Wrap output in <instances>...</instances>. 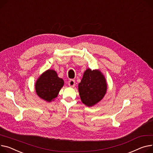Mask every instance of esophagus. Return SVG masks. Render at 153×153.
<instances>
[{
    "mask_svg": "<svg viewBox=\"0 0 153 153\" xmlns=\"http://www.w3.org/2000/svg\"><path fill=\"white\" fill-rule=\"evenodd\" d=\"M68 85L69 87H73L75 86V80H73V79H71L69 80L68 82Z\"/></svg>",
    "mask_w": 153,
    "mask_h": 153,
    "instance_id": "1",
    "label": "esophagus"
}]
</instances>
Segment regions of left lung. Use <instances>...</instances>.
Wrapping results in <instances>:
<instances>
[{"label":"left lung","instance_id":"obj_1","mask_svg":"<svg viewBox=\"0 0 153 153\" xmlns=\"http://www.w3.org/2000/svg\"><path fill=\"white\" fill-rule=\"evenodd\" d=\"M78 87L81 101L90 107L96 105L104 97L106 93L107 84L100 71L87 69Z\"/></svg>","mask_w":153,"mask_h":153}]
</instances>
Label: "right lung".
I'll list each match as a JSON object with an SVG mask.
<instances>
[{"label":"right lung","mask_w":153,"mask_h":153,"mask_svg":"<svg viewBox=\"0 0 153 153\" xmlns=\"http://www.w3.org/2000/svg\"><path fill=\"white\" fill-rule=\"evenodd\" d=\"M64 85V80L58 77L56 71L48 69L38 78L35 84L37 95L47 102L57 97L59 90Z\"/></svg>","instance_id":"1"}]
</instances>
